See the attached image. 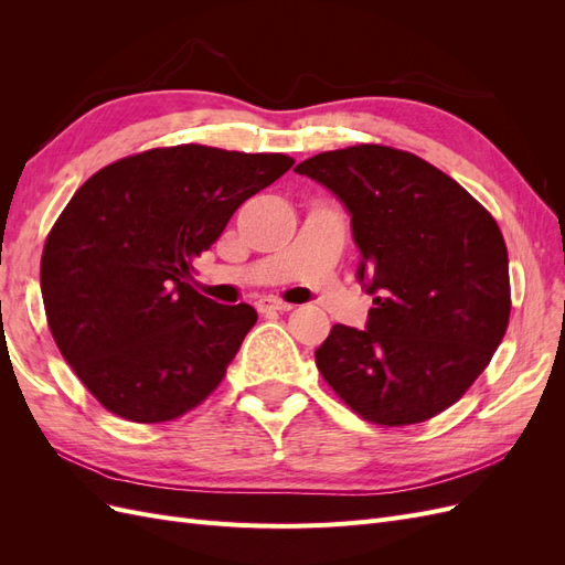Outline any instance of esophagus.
<instances>
[{"instance_id": "obj_1", "label": "esophagus", "mask_w": 565, "mask_h": 565, "mask_svg": "<svg viewBox=\"0 0 565 565\" xmlns=\"http://www.w3.org/2000/svg\"><path fill=\"white\" fill-rule=\"evenodd\" d=\"M256 309H259L262 313H270V311L285 313V311H292L295 306L287 303V301H280V299H259V301H256Z\"/></svg>"}]
</instances>
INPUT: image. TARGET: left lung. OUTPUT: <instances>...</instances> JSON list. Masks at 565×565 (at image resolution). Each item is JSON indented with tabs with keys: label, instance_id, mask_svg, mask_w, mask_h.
<instances>
[{
	"label": "left lung",
	"instance_id": "left-lung-1",
	"mask_svg": "<svg viewBox=\"0 0 565 565\" xmlns=\"http://www.w3.org/2000/svg\"><path fill=\"white\" fill-rule=\"evenodd\" d=\"M295 172L351 214L358 280L374 297L365 330L334 324L322 341L320 374L367 422L431 419L465 396L507 332L498 224L455 179L388 146L320 152Z\"/></svg>",
	"mask_w": 565,
	"mask_h": 565
}]
</instances>
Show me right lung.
<instances>
[{
	"instance_id": "obj_1",
	"label": "right lung",
	"mask_w": 565,
	"mask_h": 565,
	"mask_svg": "<svg viewBox=\"0 0 565 565\" xmlns=\"http://www.w3.org/2000/svg\"><path fill=\"white\" fill-rule=\"evenodd\" d=\"M292 164L280 152L152 148L104 167L67 202L42 254L46 320L113 415L177 419L224 380L256 311L195 292L193 262Z\"/></svg>"
}]
</instances>
